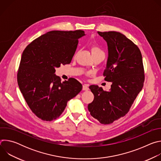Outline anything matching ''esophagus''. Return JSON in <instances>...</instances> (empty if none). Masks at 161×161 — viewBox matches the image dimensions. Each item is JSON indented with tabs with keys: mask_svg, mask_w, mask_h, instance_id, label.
<instances>
[{
	"mask_svg": "<svg viewBox=\"0 0 161 161\" xmlns=\"http://www.w3.org/2000/svg\"><path fill=\"white\" fill-rule=\"evenodd\" d=\"M83 90H88L89 88H88V85L87 84H84L83 85Z\"/></svg>",
	"mask_w": 161,
	"mask_h": 161,
	"instance_id": "obj_1",
	"label": "esophagus"
}]
</instances>
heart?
<instances>
[{
  "label": "heart",
  "instance_id": "heart-1",
  "mask_svg": "<svg viewBox=\"0 0 161 161\" xmlns=\"http://www.w3.org/2000/svg\"><path fill=\"white\" fill-rule=\"evenodd\" d=\"M91 51H92V53L97 52H102L101 50L98 47H97V46H94V47H93L92 48Z\"/></svg>",
  "mask_w": 161,
  "mask_h": 161
}]
</instances>
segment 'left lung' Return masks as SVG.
Masks as SVG:
<instances>
[{
    "instance_id": "1",
    "label": "left lung",
    "mask_w": 161,
    "mask_h": 161,
    "mask_svg": "<svg viewBox=\"0 0 161 161\" xmlns=\"http://www.w3.org/2000/svg\"><path fill=\"white\" fill-rule=\"evenodd\" d=\"M97 33L107 42L108 57L103 75L112 84L109 91L97 85L89 86L94 99L88 109L100 123L109 124L129 111L143 86L144 69L139 48L125 36L115 31Z\"/></svg>"
}]
</instances>
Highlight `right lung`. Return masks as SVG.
<instances>
[{
    "label": "right lung",
    "instance_id": "1",
    "mask_svg": "<svg viewBox=\"0 0 161 161\" xmlns=\"http://www.w3.org/2000/svg\"><path fill=\"white\" fill-rule=\"evenodd\" d=\"M81 30L52 31L34 40L23 52L18 69V84L32 111L42 120L60 117L67 102L82 89L75 78L61 82L55 69L71 62Z\"/></svg>",
    "mask_w": 161,
    "mask_h": 161
}]
</instances>
